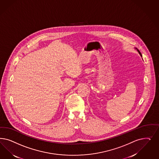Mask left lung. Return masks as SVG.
I'll use <instances>...</instances> for the list:
<instances>
[{
  "label": "left lung",
  "instance_id": "1",
  "mask_svg": "<svg viewBox=\"0 0 159 159\" xmlns=\"http://www.w3.org/2000/svg\"><path fill=\"white\" fill-rule=\"evenodd\" d=\"M135 49H136L137 51H138L139 54L140 55V56L142 57V54H141V52L139 51V50L138 49V48H135Z\"/></svg>",
  "mask_w": 159,
  "mask_h": 159
}]
</instances>
